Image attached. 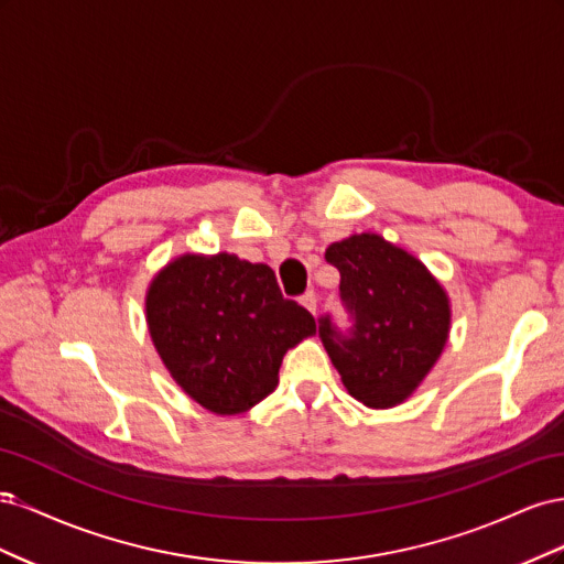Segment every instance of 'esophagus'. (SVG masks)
Wrapping results in <instances>:
<instances>
[{"mask_svg":"<svg viewBox=\"0 0 564 564\" xmlns=\"http://www.w3.org/2000/svg\"><path fill=\"white\" fill-rule=\"evenodd\" d=\"M299 303L303 305V308H305V311H311L313 315L317 313V296H315L313 292H305V294H303V296L299 299Z\"/></svg>","mask_w":564,"mask_h":564,"instance_id":"34e87169","label":"esophagus"}]
</instances>
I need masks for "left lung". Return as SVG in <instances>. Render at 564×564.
Segmentation results:
<instances>
[{
    "mask_svg": "<svg viewBox=\"0 0 564 564\" xmlns=\"http://www.w3.org/2000/svg\"><path fill=\"white\" fill-rule=\"evenodd\" d=\"M340 272V299L355 319L348 338L329 317L319 336L350 395L369 409H390L414 395L452 329L447 289L414 253L379 232H357L324 253Z\"/></svg>",
    "mask_w": 564,
    "mask_h": 564,
    "instance_id": "left-lung-1",
    "label": "left lung"
}]
</instances>
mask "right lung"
I'll return each mask as SVG.
<instances>
[{"instance_id":"obj_1","label":"right lung","mask_w":564,"mask_h":564,"mask_svg":"<svg viewBox=\"0 0 564 564\" xmlns=\"http://www.w3.org/2000/svg\"><path fill=\"white\" fill-rule=\"evenodd\" d=\"M145 322L178 388L218 416L268 398L284 352L317 334L315 317L282 296L275 272L228 251L169 261L148 284Z\"/></svg>"}]
</instances>
